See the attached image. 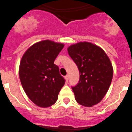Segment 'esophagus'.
Here are the masks:
<instances>
[{"mask_svg":"<svg viewBox=\"0 0 132 132\" xmlns=\"http://www.w3.org/2000/svg\"><path fill=\"white\" fill-rule=\"evenodd\" d=\"M65 80H67V81H68V80H69V75H66V76H65Z\"/></svg>","mask_w":132,"mask_h":132,"instance_id":"1","label":"esophagus"}]
</instances>
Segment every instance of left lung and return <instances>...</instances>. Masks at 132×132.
<instances>
[{
  "instance_id": "obj_1",
  "label": "left lung",
  "mask_w": 132,
  "mask_h": 132,
  "mask_svg": "<svg viewBox=\"0 0 132 132\" xmlns=\"http://www.w3.org/2000/svg\"><path fill=\"white\" fill-rule=\"evenodd\" d=\"M67 51L80 74L78 84L72 87L75 98L80 105L93 106L102 101L111 84L110 60L101 47L87 42L70 45Z\"/></svg>"
}]
</instances>
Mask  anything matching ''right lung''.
<instances>
[{
  "label": "right lung",
  "mask_w": 132,
  "mask_h": 132,
  "mask_svg": "<svg viewBox=\"0 0 132 132\" xmlns=\"http://www.w3.org/2000/svg\"><path fill=\"white\" fill-rule=\"evenodd\" d=\"M64 44L53 41L37 42L27 50L20 61L19 77L27 96L35 104L47 108L55 103L65 84L54 61Z\"/></svg>",
  "instance_id": "add662e5"
}]
</instances>
